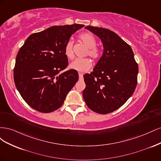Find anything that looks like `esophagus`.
<instances>
[{
	"mask_svg": "<svg viewBox=\"0 0 161 161\" xmlns=\"http://www.w3.org/2000/svg\"><path fill=\"white\" fill-rule=\"evenodd\" d=\"M79 76L80 79H82V78H83V75L81 74V73H79Z\"/></svg>",
	"mask_w": 161,
	"mask_h": 161,
	"instance_id": "34e87169",
	"label": "esophagus"
}]
</instances>
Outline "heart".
<instances>
[{"mask_svg":"<svg viewBox=\"0 0 161 161\" xmlns=\"http://www.w3.org/2000/svg\"><path fill=\"white\" fill-rule=\"evenodd\" d=\"M79 37L81 41L89 48L86 53L87 54H89L92 59H97L100 56V51L99 48L96 47L97 41L94 36L90 33H84L80 35ZM64 53L66 56L70 60L74 58L73 42L72 40L68 41L66 43ZM91 61L88 58H79V59H76L74 62H72L70 64V68L80 72H85L91 69Z\"/></svg>","mask_w":161,"mask_h":161,"instance_id":"b5f03b06","label":"heart"}]
</instances>
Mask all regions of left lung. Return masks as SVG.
I'll return each mask as SVG.
<instances>
[{
    "mask_svg": "<svg viewBox=\"0 0 161 161\" xmlns=\"http://www.w3.org/2000/svg\"><path fill=\"white\" fill-rule=\"evenodd\" d=\"M100 38L103 52L91 74L84 76L82 96L92 111L107 114L122 106L134 93L138 66L131 47L108 29L86 26Z\"/></svg>",
    "mask_w": 161,
    "mask_h": 161,
    "instance_id": "obj_1",
    "label": "left lung"
}]
</instances>
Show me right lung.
<instances>
[{
    "label": "right lung",
    "instance_id": "obj_1",
    "mask_svg": "<svg viewBox=\"0 0 161 161\" xmlns=\"http://www.w3.org/2000/svg\"><path fill=\"white\" fill-rule=\"evenodd\" d=\"M84 25L52 26L31 34L19 50L14 81L19 93L32 108L50 113L60 108L79 80L76 70L67 67L66 43Z\"/></svg>",
    "mask_w": 161,
    "mask_h": 161
}]
</instances>
